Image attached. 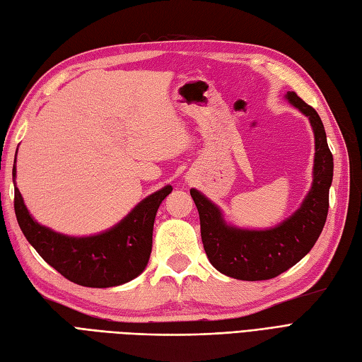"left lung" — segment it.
I'll list each match as a JSON object with an SVG mask.
<instances>
[{"mask_svg": "<svg viewBox=\"0 0 362 362\" xmlns=\"http://www.w3.org/2000/svg\"><path fill=\"white\" fill-rule=\"evenodd\" d=\"M285 99L308 117L315 140L310 189L289 218L265 230L240 228L228 223L222 210L204 193L190 189L199 211L205 254L219 272L238 280H268L288 271L315 245L326 223L334 157L325 126L317 111L294 91H288Z\"/></svg>", "mask_w": 362, "mask_h": 362, "instance_id": "left-lung-1", "label": "left lung"}]
</instances>
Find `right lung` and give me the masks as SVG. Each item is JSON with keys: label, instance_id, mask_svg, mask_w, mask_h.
I'll use <instances>...</instances> for the list:
<instances>
[{"label": "right lung", "instance_id": "add662e5", "mask_svg": "<svg viewBox=\"0 0 362 362\" xmlns=\"http://www.w3.org/2000/svg\"><path fill=\"white\" fill-rule=\"evenodd\" d=\"M12 175L19 227L39 256L65 279L88 288H112L139 277L148 267L153 221L172 185L146 197L108 230L91 236H68L41 226L25 207L15 181L16 155Z\"/></svg>", "mask_w": 362, "mask_h": 362}]
</instances>
